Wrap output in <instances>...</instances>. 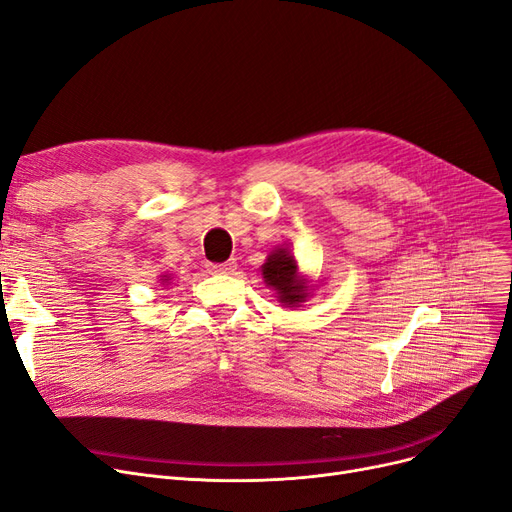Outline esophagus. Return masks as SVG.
Returning <instances> with one entry per match:
<instances>
[{"label":"esophagus","mask_w":512,"mask_h":512,"mask_svg":"<svg viewBox=\"0 0 512 512\" xmlns=\"http://www.w3.org/2000/svg\"><path fill=\"white\" fill-rule=\"evenodd\" d=\"M236 270V261L230 259V261H224V263H211L209 265V272L211 274H232Z\"/></svg>","instance_id":"1"}]
</instances>
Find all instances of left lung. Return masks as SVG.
Masks as SVG:
<instances>
[{"label":"left lung","mask_w":512,"mask_h":512,"mask_svg":"<svg viewBox=\"0 0 512 512\" xmlns=\"http://www.w3.org/2000/svg\"><path fill=\"white\" fill-rule=\"evenodd\" d=\"M261 274L284 307L303 305L314 291V284L299 272V263L288 247L274 249L261 265Z\"/></svg>","instance_id":"left-lung-1"}]
</instances>
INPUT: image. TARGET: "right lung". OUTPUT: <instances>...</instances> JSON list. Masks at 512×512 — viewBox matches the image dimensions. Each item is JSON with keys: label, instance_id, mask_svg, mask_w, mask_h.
<instances>
[{"label": "right lung", "instance_id": "obj_1", "mask_svg": "<svg viewBox=\"0 0 512 512\" xmlns=\"http://www.w3.org/2000/svg\"><path fill=\"white\" fill-rule=\"evenodd\" d=\"M159 280H161V284H169L171 282V274H163Z\"/></svg>", "mask_w": 512, "mask_h": 512}]
</instances>
